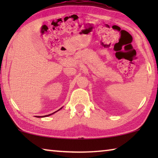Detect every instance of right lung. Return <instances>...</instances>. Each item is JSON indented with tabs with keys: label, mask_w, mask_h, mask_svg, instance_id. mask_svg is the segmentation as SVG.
I'll list each match as a JSON object with an SVG mask.
<instances>
[{
	"label": "right lung",
	"mask_w": 158,
	"mask_h": 158,
	"mask_svg": "<svg viewBox=\"0 0 158 158\" xmlns=\"http://www.w3.org/2000/svg\"><path fill=\"white\" fill-rule=\"evenodd\" d=\"M62 108H60V109H61ZM60 109H58V111H59ZM56 111H55V112H53V113H52V114H49V115H46V116H37V117H38V118H40V117H46V116H50V115H52V114H54V113H56Z\"/></svg>",
	"instance_id": "right-lung-1"
}]
</instances>
